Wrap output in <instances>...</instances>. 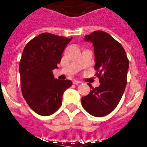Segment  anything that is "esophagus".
<instances>
[{
  "label": "esophagus",
  "mask_w": 147,
  "mask_h": 147,
  "mask_svg": "<svg viewBox=\"0 0 147 147\" xmlns=\"http://www.w3.org/2000/svg\"><path fill=\"white\" fill-rule=\"evenodd\" d=\"M80 83H81V82L77 81V80H74V81H73L74 84H80Z\"/></svg>",
  "instance_id": "1"
}]
</instances>
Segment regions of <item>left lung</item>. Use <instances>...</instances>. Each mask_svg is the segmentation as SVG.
Instances as JSON below:
<instances>
[{
    "label": "left lung",
    "mask_w": 147,
    "mask_h": 147,
    "mask_svg": "<svg viewBox=\"0 0 147 147\" xmlns=\"http://www.w3.org/2000/svg\"><path fill=\"white\" fill-rule=\"evenodd\" d=\"M84 40L93 43L96 75L100 83L82 98V105L87 112L96 117L111 113L118 105L125 91L129 61L122 45L110 35L96 30L85 36Z\"/></svg>",
    "instance_id": "left-lung-1"
}]
</instances>
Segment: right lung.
Here are the masks:
<instances>
[{
	"label": "right lung",
	"mask_w": 147,
	"mask_h": 147,
	"mask_svg": "<svg viewBox=\"0 0 147 147\" xmlns=\"http://www.w3.org/2000/svg\"><path fill=\"white\" fill-rule=\"evenodd\" d=\"M72 39L44 33L24 47L19 62L21 88L27 104L39 115L49 116L57 111L64 91L72 86L70 80H57L52 72Z\"/></svg>",
	"instance_id": "obj_1"
}]
</instances>
